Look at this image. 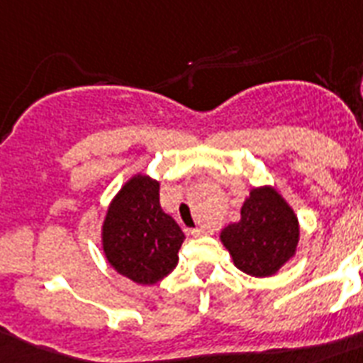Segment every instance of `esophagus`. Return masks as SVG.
Masks as SVG:
<instances>
[{
  "label": "esophagus",
  "mask_w": 363,
  "mask_h": 363,
  "mask_svg": "<svg viewBox=\"0 0 363 363\" xmlns=\"http://www.w3.org/2000/svg\"><path fill=\"white\" fill-rule=\"evenodd\" d=\"M191 235H194V237H201V235H207V229L205 228H196V229H191Z\"/></svg>",
  "instance_id": "34e87169"
}]
</instances>
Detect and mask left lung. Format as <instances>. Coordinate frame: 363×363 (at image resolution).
Returning <instances> with one entry per match:
<instances>
[{"label":"left lung","mask_w":363,"mask_h":363,"mask_svg":"<svg viewBox=\"0 0 363 363\" xmlns=\"http://www.w3.org/2000/svg\"><path fill=\"white\" fill-rule=\"evenodd\" d=\"M220 240L238 270L268 278L296 253L298 216L274 186L252 188L240 208V220L223 228Z\"/></svg>","instance_id":"left-lung-1"}]
</instances>
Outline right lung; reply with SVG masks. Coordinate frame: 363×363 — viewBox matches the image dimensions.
Here are the masks:
<instances>
[{
  "label": "right lung",
  "instance_id": "obj_1",
  "mask_svg": "<svg viewBox=\"0 0 363 363\" xmlns=\"http://www.w3.org/2000/svg\"><path fill=\"white\" fill-rule=\"evenodd\" d=\"M106 261L140 285H155L173 272L184 233L160 207V182L135 173L108 205L100 228Z\"/></svg>",
  "mask_w": 363,
  "mask_h": 363
}]
</instances>
